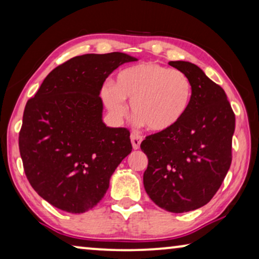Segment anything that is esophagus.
I'll return each instance as SVG.
<instances>
[{
    "instance_id": "obj_1",
    "label": "esophagus",
    "mask_w": 259,
    "mask_h": 259,
    "mask_svg": "<svg viewBox=\"0 0 259 259\" xmlns=\"http://www.w3.org/2000/svg\"><path fill=\"white\" fill-rule=\"evenodd\" d=\"M141 142H142V136L140 134H135V133L131 134V144H133V148L135 150L140 149Z\"/></svg>"
}]
</instances>
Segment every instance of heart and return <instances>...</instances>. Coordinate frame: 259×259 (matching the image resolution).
I'll return each instance as SVG.
<instances>
[{"label": "heart", "mask_w": 259, "mask_h": 259, "mask_svg": "<svg viewBox=\"0 0 259 259\" xmlns=\"http://www.w3.org/2000/svg\"><path fill=\"white\" fill-rule=\"evenodd\" d=\"M194 88L183 71L155 62H144L123 69L115 85L107 83L102 98L115 117L126 114L125 100L138 122L152 131H166L176 126L191 105Z\"/></svg>", "instance_id": "b5f03b06"}]
</instances>
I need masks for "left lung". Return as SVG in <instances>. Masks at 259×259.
<instances>
[{
  "label": "left lung",
  "instance_id": "obj_1",
  "mask_svg": "<svg viewBox=\"0 0 259 259\" xmlns=\"http://www.w3.org/2000/svg\"><path fill=\"white\" fill-rule=\"evenodd\" d=\"M192 83L187 115L172 129L145 137L144 189L156 205L181 213L205 205L221 188L232 161L235 114L221 85L196 64L170 61Z\"/></svg>",
  "mask_w": 259,
  "mask_h": 259
}]
</instances>
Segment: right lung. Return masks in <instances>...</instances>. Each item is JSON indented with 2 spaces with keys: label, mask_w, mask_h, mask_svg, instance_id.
<instances>
[{
  "label": "right lung",
  "mask_w": 259,
  "mask_h": 259,
  "mask_svg": "<svg viewBox=\"0 0 259 259\" xmlns=\"http://www.w3.org/2000/svg\"><path fill=\"white\" fill-rule=\"evenodd\" d=\"M134 61L122 53L72 57L50 71L25 104L19 135L25 176L57 209L70 213L93 209L133 150L128 129L102 122L98 95L115 69Z\"/></svg>",
  "instance_id": "right-lung-1"
}]
</instances>
